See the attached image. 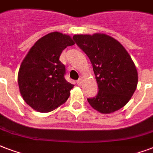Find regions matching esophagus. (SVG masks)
Returning <instances> with one entry per match:
<instances>
[{
	"instance_id": "esophagus-1",
	"label": "esophagus",
	"mask_w": 153,
	"mask_h": 153,
	"mask_svg": "<svg viewBox=\"0 0 153 153\" xmlns=\"http://www.w3.org/2000/svg\"><path fill=\"white\" fill-rule=\"evenodd\" d=\"M82 79L81 78H79V80H77V81H76V84H77L78 85H82Z\"/></svg>"
}]
</instances>
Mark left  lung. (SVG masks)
Here are the masks:
<instances>
[{
    "mask_svg": "<svg viewBox=\"0 0 153 153\" xmlns=\"http://www.w3.org/2000/svg\"><path fill=\"white\" fill-rule=\"evenodd\" d=\"M73 39L90 59L98 86L97 96L87 98L89 105L102 114L123 107L138 83L137 70L127 50L104 34H75Z\"/></svg>",
    "mask_w": 153,
    "mask_h": 153,
    "instance_id": "8db88e82",
    "label": "left lung"
}]
</instances>
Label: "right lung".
Listing matches in <instances>:
<instances>
[{"instance_id": "right-lung-1", "label": "right lung", "mask_w": 153, "mask_h": 153, "mask_svg": "<svg viewBox=\"0 0 153 153\" xmlns=\"http://www.w3.org/2000/svg\"><path fill=\"white\" fill-rule=\"evenodd\" d=\"M74 43L69 35L52 32L38 40L22 62L18 76L21 95L35 111H52L69 97L74 85L65 80L59 56Z\"/></svg>"}]
</instances>
